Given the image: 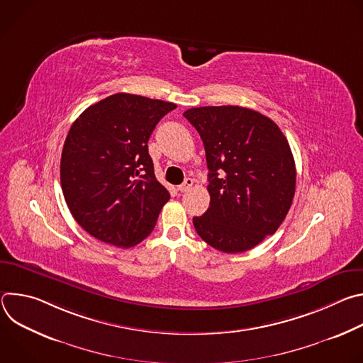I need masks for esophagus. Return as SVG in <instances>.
I'll return each mask as SVG.
<instances>
[{"label":"esophagus","instance_id":"obj_1","mask_svg":"<svg viewBox=\"0 0 363 363\" xmlns=\"http://www.w3.org/2000/svg\"><path fill=\"white\" fill-rule=\"evenodd\" d=\"M192 185H194V181H192L191 178H186V179L178 186V191H179V192H186Z\"/></svg>","mask_w":363,"mask_h":363}]
</instances>
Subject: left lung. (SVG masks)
Instances as JSON below:
<instances>
[{
    "label": "left lung",
    "instance_id": "left-lung-1",
    "mask_svg": "<svg viewBox=\"0 0 363 363\" xmlns=\"http://www.w3.org/2000/svg\"><path fill=\"white\" fill-rule=\"evenodd\" d=\"M198 130L208 167L210 208L192 223L223 252H242L277 231L296 191L290 145L267 116L241 106L184 112Z\"/></svg>",
    "mask_w": 363,
    "mask_h": 363
}]
</instances>
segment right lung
Returning <instances> with one entry per match:
<instances>
[{
	"mask_svg": "<svg viewBox=\"0 0 363 363\" xmlns=\"http://www.w3.org/2000/svg\"><path fill=\"white\" fill-rule=\"evenodd\" d=\"M175 108L116 93L72 125L62 152V189L72 216L94 238L129 248L152 233L169 192L155 177L147 140Z\"/></svg>",
	"mask_w": 363,
	"mask_h": 363,
	"instance_id": "right-lung-1",
	"label": "right lung"
}]
</instances>
